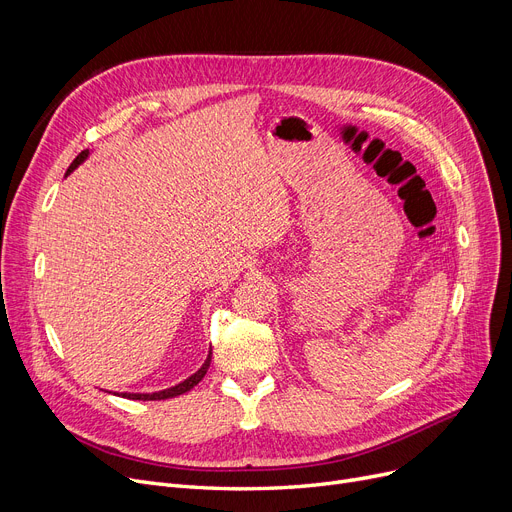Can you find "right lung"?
<instances>
[{"mask_svg":"<svg viewBox=\"0 0 512 512\" xmlns=\"http://www.w3.org/2000/svg\"><path fill=\"white\" fill-rule=\"evenodd\" d=\"M87 155H89V149H85V151H80L78 155H76V159L72 161L70 164V168H68V172H66V176L74 170V168H78L80 164H83V161L87 159ZM209 363H211V351H209V355H207V359H205V363H203V367L197 371V373H193L191 378L188 380H184V382H180L178 386H172V388H168V390H161V392H153V394H128V392H124L122 396L124 398H132V400H166V398H174V396H180V394H184V392H188L191 388H195L203 378H205V373H207V369H209Z\"/></svg>","mask_w":512,"mask_h":512,"instance_id":"1","label":"right lung"}]
</instances>
